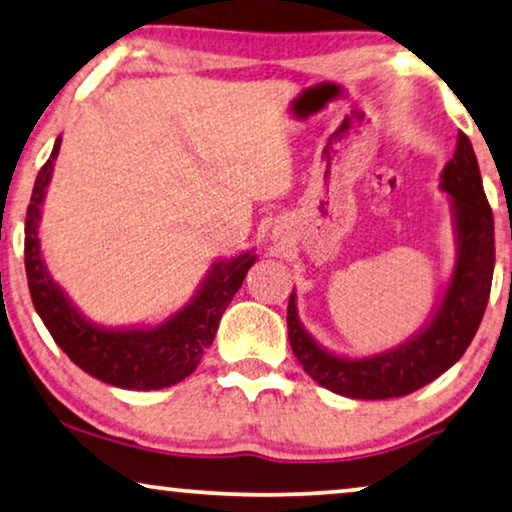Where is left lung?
Returning <instances> with one entry per match:
<instances>
[{"label":"left lung","mask_w":512,"mask_h":512,"mask_svg":"<svg viewBox=\"0 0 512 512\" xmlns=\"http://www.w3.org/2000/svg\"><path fill=\"white\" fill-rule=\"evenodd\" d=\"M439 188L448 195L453 211V276L427 322L402 345L363 358L326 352L301 324L296 294L289 296V345L319 386L354 400L402 398L444 375L467 352L490 299L494 218L474 147L462 131L457 133L453 158L441 170Z\"/></svg>","instance_id":"1"}]
</instances>
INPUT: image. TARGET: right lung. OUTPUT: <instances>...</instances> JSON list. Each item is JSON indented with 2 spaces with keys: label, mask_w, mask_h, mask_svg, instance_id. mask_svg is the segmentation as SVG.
Listing matches in <instances>:
<instances>
[{
  "label": "right lung",
  "mask_w": 512,
  "mask_h": 512,
  "mask_svg": "<svg viewBox=\"0 0 512 512\" xmlns=\"http://www.w3.org/2000/svg\"><path fill=\"white\" fill-rule=\"evenodd\" d=\"M61 135L38 172L25 218V271L34 308L57 345L87 375L128 391H158L179 384L200 365L216 338L220 317L255 264V250L216 259L181 310L156 326H101L78 310L52 280L41 253L38 223L55 170Z\"/></svg>",
  "instance_id": "1"
}]
</instances>
